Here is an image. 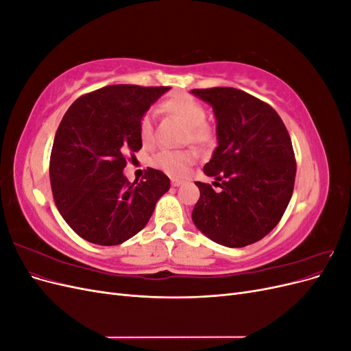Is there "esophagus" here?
Here are the masks:
<instances>
[{"instance_id": "34e87169", "label": "esophagus", "mask_w": 351, "mask_h": 351, "mask_svg": "<svg viewBox=\"0 0 351 351\" xmlns=\"http://www.w3.org/2000/svg\"><path fill=\"white\" fill-rule=\"evenodd\" d=\"M171 184H173L174 187L182 186V184H183V180H180V178H171Z\"/></svg>"}]
</instances>
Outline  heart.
<instances>
[{
	"label": "heart",
	"instance_id": "1",
	"mask_svg": "<svg viewBox=\"0 0 351 351\" xmlns=\"http://www.w3.org/2000/svg\"><path fill=\"white\" fill-rule=\"evenodd\" d=\"M165 114L174 117L180 123L186 125L184 141L195 145L206 146L215 139V133L212 125L208 124L206 110L196 98L186 93H178L165 99L161 104ZM141 139L145 145H149L154 139V123L149 114L143 115L139 125ZM195 162V154L192 151H161L154 156V164L164 169L168 174L176 177H184L190 167Z\"/></svg>",
	"mask_w": 351,
	"mask_h": 351
}]
</instances>
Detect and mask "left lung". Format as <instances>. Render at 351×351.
<instances>
[{
  "label": "left lung",
  "mask_w": 351,
  "mask_h": 351,
  "mask_svg": "<svg viewBox=\"0 0 351 351\" xmlns=\"http://www.w3.org/2000/svg\"><path fill=\"white\" fill-rule=\"evenodd\" d=\"M212 107L217 147L204 167L210 184L196 182L200 197L192 219L226 247L256 243L278 224L290 204L295 159L290 134L272 107L234 88L190 90Z\"/></svg>",
  "instance_id": "left-lung-1"
}]
</instances>
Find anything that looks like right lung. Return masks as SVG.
Wrapping results in <instances>:
<instances>
[{
  "label": "right lung",
  "instance_id": "right-lung-1",
  "mask_svg": "<svg viewBox=\"0 0 351 351\" xmlns=\"http://www.w3.org/2000/svg\"><path fill=\"white\" fill-rule=\"evenodd\" d=\"M171 88L112 84L73 102L52 145L49 178L61 217L82 239L115 246L136 236L169 190V178L147 168L145 180L123 174L125 155L142 147L141 120Z\"/></svg>",
  "mask_w": 351,
  "mask_h": 351
}]
</instances>
